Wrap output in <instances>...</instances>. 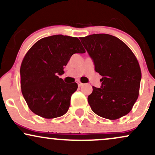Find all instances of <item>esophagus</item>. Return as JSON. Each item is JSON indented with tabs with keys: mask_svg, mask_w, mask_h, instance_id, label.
Masks as SVG:
<instances>
[{
	"mask_svg": "<svg viewBox=\"0 0 155 155\" xmlns=\"http://www.w3.org/2000/svg\"><path fill=\"white\" fill-rule=\"evenodd\" d=\"M77 84H78V86H79V87H81L83 85V84L81 82H80V81H78Z\"/></svg>",
	"mask_w": 155,
	"mask_h": 155,
	"instance_id": "1",
	"label": "esophagus"
}]
</instances>
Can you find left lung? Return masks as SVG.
Wrapping results in <instances>:
<instances>
[{
  "mask_svg": "<svg viewBox=\"0 0 155 155\" xmlns=\"http://www.w3.org/2000/svg\"><path fill=\"white\" fill-rule=\"evenodd\" d=\"M102 76L100 88L92 87L88 103L94 113L108 120L125 116L138 97L141 72L136 56L123 41L100 33L80 38Z\"/></svg>",
  "mask_w": 155,
  "mask_h": 155,
  "instance_id": "left-lung-1",
  "label": "left lung"
}]
</instances>
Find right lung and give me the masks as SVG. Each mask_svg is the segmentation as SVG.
Instances as JSON below:
<instances>
[{
    "label": "right lung",
    "mask_w": 155,
    "mask_h": 155,
    "mask_svg": "<svg viewBox=\"0 0 155 155\" xmlns=\"http://www.w3.org/2000/svg\"><path fill=\"white\" fill-rule=\"evenodd\" d=\"M84 52L79 38L63 35L40 39L29 49L21 64L20 83L23 97L33 113L46 119L66 113L78 85L65 83L59 76L73 54Z\"/></svg>",
    "instance_id": "1"
}]
</instances>
